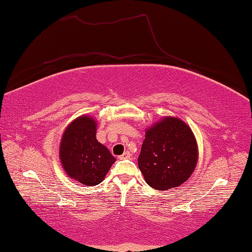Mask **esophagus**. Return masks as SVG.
Instances as JSON below:
<instances>
[{
    "mask_svg": "<svg viewBox=\"0 0 252 252\" xmlns=\"http://www.w3.org/2000/svg\"><path fill=\"white\" fill-rule=\"evenodd\" d=\"M129 157H130V153L129 152H126V153H124L123 155L119 156V159H121V160L127 159V158H129Z\"/></svg>",
    "mask_w": 252,
    "mask_h": 252,
    "instance_id": "obj_1",
    "label": "esophagus"
}]
</instances>
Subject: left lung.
I'll use <instances>...</instances> for the list:
<instances>
[{"label":"left lung","instance_id":"1","mask_svg":"<svg viewBox=\"0 0 252 252\" xmlns=\"http://www.w3.org/2000/svg\"><path fill=\"white\" fill-rule=\"evenodd\" d=\"M197 144L183 121L165 117L147 129L138 167L149 186L158 190L178 187L197 165Z\"/></svg>","mask_w":252,"mask_h":252}]
</instances>
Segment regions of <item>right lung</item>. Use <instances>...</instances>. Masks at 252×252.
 <instances>
[{
	"label": "right lung",
	"instance_id": "1",
	"mask_svg": "<svg viewBox=\"0 0 252 252\" xmlns=\"http://www.w3.org/2000/svg\"><path fill=\"white\" fill-rule=\"evenodd\" d=\"M62 165L69 177L87 186L103 182L115 158L96 139L94 118L81 116L69 124L60 147Z\"/></svg>",
	"mask_w": 252,
	"mask_h": 252
}]
</instances>
